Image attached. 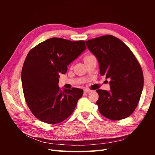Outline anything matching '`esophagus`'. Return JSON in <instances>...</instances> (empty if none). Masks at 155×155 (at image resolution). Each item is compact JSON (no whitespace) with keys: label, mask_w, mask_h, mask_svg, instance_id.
<instances>
[{"label":"esophagus","mask_w":155,"mask_h":155,"mask_svg":"<svg viewBox=\"0 0 155 155\" xmlns=\"http://www.w3.org/2000/svg\"><path fill=\"white\" fill-rule=\"evenodd\" d=\"M84 93H85V94H87V93H90L91 91V90H89V89H85V90H84Z\"/></svg>","instance_id":"obj_1"}]
</instances>
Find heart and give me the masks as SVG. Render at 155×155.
Segmentation results:
<instances>
[{"label":"heart","mask_w":155,"mask_h":155,"mask_svg":"<svg viewBox=\"0 0 155 155\" xmlns=\"http://www.w3.org/2000/svg\"><path fill=\"white\" fill-rule=\"evenodd\" d=\"M90 56H91V55H87V56H85V58H84V61H85V60L87 59L88 58V57H90Z\"/></svg>","instance_id":"heart-1"}]
</instances>
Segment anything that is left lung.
Returning <instances> with one entry per match:
<instances>
[{
  "label": "left lung",
  "mask_w": 155,
  "mask_h": 155,
  "mask_svg": "<svg viewBox=\"0 0 155 155\" xmlns=\"http://www.w3.org/2000/svg\"><path fill=\"white\" fill-rule=\"evenodd\" d=\"M85 42L98 59L101 75L111 79L109 91L96 90L100 113L111 120L130 116L137 106L143 87L140 63L130 48L113 35L101 36Z\"/></svg>",
  "instance_id": "obj_1"
}]
</instances>
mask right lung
<instances>
[{"instance_id": "obj_1", "label": "right lung", "mask_w": 155, "mask_h": 155, "mask_svg": "<svg viewBox=\"0 0 155 155\" xmlns=\"http://www.w3.org/2000/svg\"><path fill=\"white\" fill-rule=\"evenodd\" d=\"M85 49L83 40L52 38L28 53L21 76L23 93L28 108L40 121L57 124L74 111L83 91L76 87L62 91L58 86L59 78Z\"/></svg>"}]
</instances>
